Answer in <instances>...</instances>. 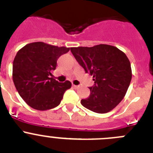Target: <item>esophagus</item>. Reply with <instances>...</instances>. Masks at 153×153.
<instances>
[{"instance_id":"1","label":"esophagus","mask_w":153,"mask_h":153,"mask_svg":"<svg viewBox=\"0 0 153 153\" xmlns=\"http://www.w3.org/2000/svg\"><path fill=\"white\" fill-rule=\"evenodd\" d=\"M72 86H73V88H75V89H78V88H79V85H72Z\"/></svg>"}]
</instances>
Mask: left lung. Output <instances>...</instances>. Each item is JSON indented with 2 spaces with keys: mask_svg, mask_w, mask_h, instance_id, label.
I'll return each mask as SVG.
<instances>
[{
  "mask_svg": "<svg viewBox=\"0 0 153 153\" xmlns=\"http://www.w3.org/2000/svg\"><path fill=\"white\" fill-rule=\"evenodd\" d=\"M78 63L94 78L89 97L81 105L97 113H106L123 100L131 81V67L124 52L108 44L71 48Z\"/></svg>",
  "mask_w": 153,
  "mask_h": 153,
  "instance_id": "obj_1",
  "label": "left lung"
}]
</instances>
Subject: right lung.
<instances>
[{"instance_id":"1","label":"right lung","mask_w":153,"mask_h":153,"mask_svg":"<svg viewBox=\"0 0 153 153\" xmlns=\"http://www.w3.org/2000/svg\"><path fill=\"white\" fill-rule=\"evenodd\" d=\"M69 48L44 42L26 44L17 52L13 63V80L23 100L37 110H48L59 105L69 81L60 83L53 78L57 59Z\"/></svg>"}]
</instances>
